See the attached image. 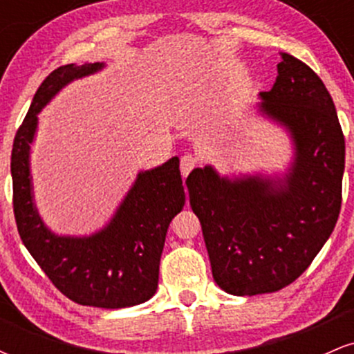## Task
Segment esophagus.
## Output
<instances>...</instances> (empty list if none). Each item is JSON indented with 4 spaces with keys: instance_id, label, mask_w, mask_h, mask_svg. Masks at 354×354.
Instances as JSON below:
<instances>
[{
    "instance_id": "1",
    "label": "esophagus",
    "mask_w": 354,
    "mask_h": 354,
    "mask_svg": "<svg viewBox=\"0 0 354 354\" xmlns=\"http://www.w3.org/2000/svg\"><path fill=\"white\" fill-rule=\"evenodd\" d=\"M198 166V158H194L193 154H185L181 158V174L183 176H188L191 173V169H194Z\"/></svg>"
}]
</instances>
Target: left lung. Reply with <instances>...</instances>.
Segmentation results:
<instances>
[{
	"label": "left lung",
	"instance_id": "obj_1",
	"mask_svg": "<svg viewBox=\"0 0 354 354\" xmlns=\"http://www.w3.org/2000/svg\"><path fill=\"white\" fill-rule=\"evenodd\" d=\"M263 116L284 126L295 161L283 178L189 173V205L201 223L211 271L234 296L274 293L299 278L335 230L341 209L344 136L331 95L303 61L281 53Z\"/></svg>",
	"mask_w": 354,
	"mask_h": 354
}]
</instances>
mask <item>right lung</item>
<instances>
[{
  "instance_id": "obj_1",
  "label": "right lung",
  "mask_w": 354,
  "mask_h": 354,
  "mask_svg": "<svg viewBox=\"0 0 354 354\" xmlns=\"http://www.w3.org/2000/svg\"><path fill=\"white\" fill-rule=\"evenodd\" d=\"M101 68L104 63L64 64L39 84L15 136L13 209L23 245L61 293L84 306L116 310L148 301L156 293L166 231L186 201L180 158L138 173L108 225L91 236H58L46 228L33 200L30 169L38 113L59 89Z\"/></svg>"
}]
</instances>
